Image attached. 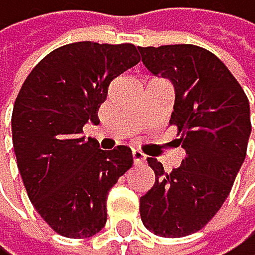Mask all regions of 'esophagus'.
Returning <instances> with one entry per match:
<instances>
[{
	"label": "esophagus",
	"mask_w": 255,
	"mask_h": 255,
	"mask_svg": "<svg viewBox=\"0 0 255 255\" xmlns=\"http://www.w3.org/2000/svg\"><path fill=\"white\" fill-rule=\"evenodd\" d=\"M131 157H133V163H135V165H138V163L145 162V155L142 152H138V150H133V152H131Z\"/></svg>",
	"instance_id": "obj_1"
}]
</instances>
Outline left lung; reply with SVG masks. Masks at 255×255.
Segmentation results:
<instances>
[{"label": "left lung", "mask_w": 255, "mask_h": 255, "mask_svg": "<svg viewBox=\"0 0 255 255\" xmlns=\"http://www.w3.org/2000/svg\"><path fill=\"white\" fill-rule=\"evenodd\" d=\"M143 65L175 88L170 125L185 158L170 173L147 158L155 184L140 197L143 226L160 237H184L207 226L226 202L246 158L251 108L244 90L214 53L195 45L138 48Z\"/></svg>", "instance_id": "1"}]
</instances>
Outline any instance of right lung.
Returning <instances> with one entry per match:
<instances>
[{
    "label": "right lung",
    "mask_w": 255,
    "mask_h": 255,
    "mask_svg": "<svg viewBox=\"0 0 255 255\" xmlns=\"http://www.w3.org/2000/svg\"><path fill=\"white\" fill-rule=\"evenodd\" d=\"M138 61L131 43H70L48 53L16 97L18 170L36 212L60 236L85 239L105 227L108 192L133 157L125 145L100 150L82 135L83 125L100 122L110 83Z\"/></svg>",
    "instance_id": "right-lung-1"
}]
</instances>
